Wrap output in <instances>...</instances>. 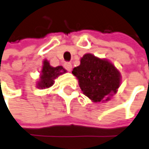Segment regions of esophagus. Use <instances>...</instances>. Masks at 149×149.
Wrapping results in <instances>:
<instances>
[{
    "instance_id": "esophagus-1",
    "label": "esophagus",
    "mask_w": 149,
    "mask_h": 149,
    "mask_svg": "<svg viewBox=\"0 0 149 149\" xmlns=\"http://www.w3.org/2000/svg\"><path fill=\"white\" fill-rule=\"evenodd\" d=\"M63 67H64L65 69L68 70V72H70V71L72 70V63H68V62L65 63L64 64H63Z\"/></svg>"
}]
</instances>
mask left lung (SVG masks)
<instances>
[{"instance_id": "left-lung-1", "label": "left lung", "mask_w": 149, "mask_h": 149, "mask_svg": "<svg viewBox=\"0 0 149 149\" xmlns=\"http://www.w3.org/2000/svg\"><path fill=\"white\" fill-rule=\"evenodd\" d=\"M72 72L78 79L83 94L94 102L109 100L120 85V73L116 67L93 54H85Z\"/></svg>"}]
</instances>
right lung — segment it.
<instances>
[{"instance_id":"obj_1","label":"right lung","mask_w":149,"mask_h":149,"mask_svg":"<svg viewBox=\"0 0 149 149\" xmlns=\"http://www.w3.org/2000/svg\"><path fill=\"white\" fill-rule=\"evenodd\" d=\"M66 72V70L62 67H51L49 63L47 60H44L42 71H41V76L40 80L38 82V87L41 89L49 88L54 85V80L58 77L59 75L63 74Z\"/></svg>"}]
</instances>
